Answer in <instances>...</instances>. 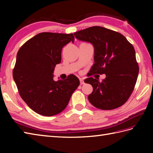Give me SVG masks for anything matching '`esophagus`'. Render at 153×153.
I'll return each mask as SVG.
<instances>
[{"mask_svg":"<svg viewBox=\"0 0 153 153\" xmlns=\"http://www.w3.org/2000/svg\"><path fill=\"white\" fill-rule=\"evenodd\" d=\"M79 81H80V83L82 84V85H83V84L85 83V82H84V79L83 78H80Z\"/></svg>","mask_w":153,"mask_h":153,"instance_id":"34e87169","label":"esophagus"}]
</instances>
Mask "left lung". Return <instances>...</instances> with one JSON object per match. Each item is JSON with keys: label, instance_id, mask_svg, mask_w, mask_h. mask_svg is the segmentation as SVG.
<instances>
[{"label": "left lung", "instance_id": "1", "mask_svg": "<svg viewBox=\"0 0 153 153\" xmlns=\"http://www.w3.org/2000/svg\"><path fill=\"white\" fill-rule=\"evenodd\" d=\"M77 39L92 44L94 62L91 74L106 75L101 82L89 77L85 83L93 87L88 96L91 105L101 110H112L124 104L134 91L139 66L133 45L121 33L93 26L74 33Z\"/></svg>", "mask_w": 153, "mask_h": 153}]
</instances>
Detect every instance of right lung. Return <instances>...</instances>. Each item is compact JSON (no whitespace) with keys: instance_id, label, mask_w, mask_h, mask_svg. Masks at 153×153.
Returning <instances> with one entry per match:
<instances>
[{"instance_id":"right-lung-1","label":"right lung","mask_w":153,"mask_h":153,"mask_svg":"<svg viewBox=\"0 0 153 153\" xmlns=\"http://www.w3.org/2000/svg\"><path fill=\"white\" fill-rule=\"evenodd\" d=\"M74 41L73 33L43 32L25 42L18 52L13 78L22 99L39 114L52 116L63 111L79 85L74 75L65 80L53 79L62 49Z\"/></svg>"}]
</instances>
